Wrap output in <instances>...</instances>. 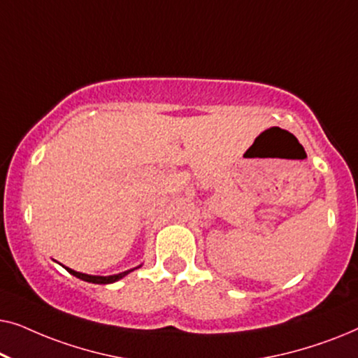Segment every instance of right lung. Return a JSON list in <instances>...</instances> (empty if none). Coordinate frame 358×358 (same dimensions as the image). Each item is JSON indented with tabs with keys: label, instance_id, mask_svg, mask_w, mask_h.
<instances>
[{
	"label": "right lung",
	"instance_id": "obj_1",
	"mask_svg": "<svg viewBox=\"0 0 358 358\" xmlns=\"http://www.w3.org/2000/svg\"><path fill=\"white\" fill-rule=\"evenodd\" d=\"M138 267H141V266H138ZM138 267H135V268H138ZM65 268H66L68 272L71 273V275L81 278V280H85V282L97 283V285H107V283H114V282H117V280H120V278H124V277L127 275V273H130V272L135 271V268H130V271H125V272H120V273H114V275L102 277V275H87V273L76 272V271H73V268H68V267H65Z\"/></svg>",
	"mask_w": 358,
	"mask_h": 358
}]
</instances>
